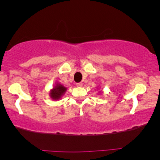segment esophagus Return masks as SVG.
I'll use <instances>...</instances> for the list:
<instances>
[{
    "label": "esophagus",
    "mask_w": 160,
    "mask_h": 160,
    "mask_svg": "<svg viewBox=\"0 0 160 160\" xmlns=\"http://www.w3.org/2000/svg\"><path fill=\"white\" fill-rule=\"evenodd\" d=\"M77 86H79V87H81V86H82V82H78V83L76 84Z\"/></svg>",
    "instance_id": "34e87169"
}]
</instances>
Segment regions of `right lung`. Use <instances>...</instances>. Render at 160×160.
Returning a JSON list of instances; mask_svg holds the SVG:
<instances>
[{"mask_svg":"<svg viewBox=\"0 0 160 160\" xmlns=\"http://www.w3.org/2000/svg\"><path fill=\"white\" fill-rule=\"evenodd\" d=\"M65 90H66V88L60 85V84H57L51 92V98L54 100H58L60 98L62 95H63Z\"/></svg>","mask_w":160,"mask_h":160,"instance_id":"obj_1","label":"right lung"}]
</instances>
